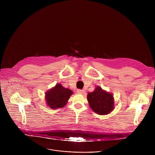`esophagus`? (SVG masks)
Masks as SVG:
<instances>
[{
	"instance_id": "1",
	"label": "esophagus",
	"mask_w": 155,
	"mask_h": 155,
	"mask_svg": "<svg viewBox=\"0 0 155 155\" xmlns=\"http://www.w3.org/2000/svg\"><path fill=\"white\" fill-rule=\"evenodd\" d=\"M77 92L78 94H83L85 93V91H84V90H80V89L77 90Z\"/></svg>"
}]
</instances>
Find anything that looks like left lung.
Segmentation results:
<instances>
[{
  "mask_svg": "<svg viewBox=\"0 0 155 155\" xmlns=\"http://www.w3.org/2000/svg\"><path fill=\"white\" fill-rule=\"evenodd\" d=\"M87 99L92 110L99 115L108 114L114 108L112 94L102 90L100 87H96L94 91L88 93Z\"/></svg>",
  "mask_w": 155,
  "mask_h": 155,
  "instance_id": "left-lung-1",
  "label": "left lung"
}]
</instances>
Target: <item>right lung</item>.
<instances>
[{
    "mask_svg": "<svg viewBox=\"0 0 155 155\" xmlns=\"http://www.w3.org/2000/svg\"><path fill=\"white\" fill-rule=\"evenodd\" d=\"M73 94L72 90L64 87L61 84H58L46 93L45 99L48 106L53 109L63 107L70 96Z\"/></svg>",
    "mask_w": 155,
    "mask_h": 155,
    "instance_id": "obj_1",
    "label": "right lung"
}]
</instances>
